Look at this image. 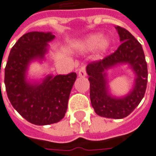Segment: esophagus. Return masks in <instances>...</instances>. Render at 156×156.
I'll use <instances>...</instances> for the list:
<instances>
[{
  "label": "esophagus",
  "mask_w": 156,
  "mask_h": 156,
  "mask_svg": "<svg viewBox=\"0 0 156 156\" xmlns=\"http://www.w3.org/2000/svg\"><path fill=\"white\" fill-rule=\"evenodd\" d=\"M86 67L85 66H82L80 67V69L78 70V76L79 77H82V78H83V77H86Z\"/></svg>",
  "instance_id": "1"
}]
</instances>
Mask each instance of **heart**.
Masks as SVG:
<instances>
[{
  "label": "heart",
  "mask_w": 156,
  "mask_h": 156,
  "mask_svg": "<svg viewBox=\"0 0 156 156\" xmlns=\"http://www.w3.org/2000/svg\"><path fill=\"white\" fill-rule=\"evenodd\" d=\"M111 40L108 37H102L101 34H93L85 37L80 43V47L83 51H92L97 47L99 55H102L109 50Z\"/></svg>",
  "instance_id": "heart-1"
}]
</instances>
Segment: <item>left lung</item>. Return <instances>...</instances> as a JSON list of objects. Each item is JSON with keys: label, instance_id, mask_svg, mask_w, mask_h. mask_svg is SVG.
<instances>
[{"label": "left lung", "instance_id": "left-lung-1", "mask_svg": "<svg viewBox=\"0 0 156 156\" xmlns=\"http://www.w3.org/2000/svg\"><path fill=\"white\" fill-rule=\"evenodd\" d=\"M122 44L112 55L92 62L86 67L90 83V101L97 115L122 119L133 112L144 96L148 69L141 44L127 29L116 26ZM119 64H128L135 72V85L127 96L112 97L108 92L106 70Z\"/></svg>", "mask_w": 156, "mask_h": 156}]
</instances>
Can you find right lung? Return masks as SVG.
<instances>
[{
    "label": "right lung",
    "mask_w": 156,
    "mask_h": 156,
    "mask_svg": "<svg viewBox=\"0 0 156 156\" xmlns=\"http://www.w3.org/2000/svg\"><path fill=\"white\" fill-rule=\"evenodd\" d=\"M55 39L51 32H29L17 40L10 51L5 67L6 94L13 108L28 122L49 125L62 119L77 74L48 75L41 83L27 79L29 63L43 60L48 43Z\"/></svg>",
    "instance_id": "1"
}]
</instances>
